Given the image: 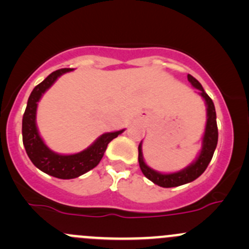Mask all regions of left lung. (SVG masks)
<instances>
[{
  "mask_svg": "<svg viewBox=\"0 0 249 249\" xmlns=\"http://www.w3.org/2000/svg\"><path fill=\"white\" fill-rule=\"evenodd\" d=\"M188 80H189L190 84H192L193 87L200 90L199 94L203 97V100H205L206 102V106H207V122H206V129L202 139V149L201 152H200L197 159L195 160L190 166L185 167L182 171H178L175 173H166V175H165V173L154 171V170L150 169V167L145 164L142 155V144L140 143L139 145V162L141 171L143 172V175H144L148 179L152 180L153 183H155V184L160 185V187L162 188H172L178 187V185L187 184V183L193 182V180L196 179L197 177H200V176L205 172V170L207 169L211 160H212L213 153H214L215 147H217L218 143V126L214 104H213L212 99L206 94L202 85L199 83V80L195 79V78L190 76V74H188Z\"/></svg>",
  "mask_w": 249,
  "mask_h": 249,
  "instance_id": "obj_1",
  "label": "left lung"
}]
</instances>
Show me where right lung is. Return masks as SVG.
<instances>
[{
	"mask_svg": "<svg viewBox=\"0 0 249 249\" xmlns=\"http://www.w3.org/2000/svg\"><path fill=\"white\" fill-rule=\"evenodd\" d=\"M73 69H61L50 73L46 79L35 87L27 100V106L22 115V143L32 164L47 175L60 179H71L84 175L96 167L104 157L108 143L124 130L101 135L90 147L83 152L71 155L56 154L47 147L41 139L36 126L37 102L61 74Z\"/></svg>",
	"mask_w": 249,
	"mask_h": 249,
	"instance_id": "right-lung-1",
	"label": "right lung"
}]
</instances>
